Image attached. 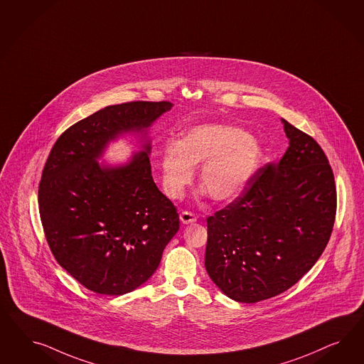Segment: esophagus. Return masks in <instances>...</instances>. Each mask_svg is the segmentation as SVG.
Here are the masks:
<instances>
[{
	"mask_svg": "<svg viewBox=\"0 0 364 364\" xmlns=\"http://www.w3.org/2000/svg\"><path fill=\"white\" fill-rule=\"evenodd\" d=\"M196 220H198V216L195 213L189 212V210H183L180 213V221L183 224H191V223H195Z\"/></svg>",
	"mask_w": 364,
	"mask_h": 364,
	"instance_id": "obj_1",
	"label": "esophagus"
}]
</instances>
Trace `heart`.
Masks as SVG:
<instances>
[{
    "instance_id": "obj_1",
    "label": "heart",
    "mask_w": 364,
    "mask_h": 364,
    "mask_svg": "<svg viewBox=\"0 0 364 364\" xmlns=\"http://www.w3.org/2000/svg\"><path fill=\"white\" fill-rule=\"evenodd\" d=\"M263 148L242 128L204 124L189 129L181 141L169 140L161 154L163 188L169 198H181L203 164L198 181L210 198L232 201L248 187L263 161Z\"/></svg>"
}]
</instances>
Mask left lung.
<instances>
[{
    "mask_svg": "<svg viewBox=\"0 0 364 364\" xmlns=\"http://www.w3.org/2000/svg\"><path fill=\"white\" fill-rule=\"evenodd\" d=\"M284 124L289 146L279 163L259 168L225 208L207 219L205 269L236 301L283 294L323 254L336 215V188L319 144Z\"/></svg>",
    "mask_w": 364,
    "mask_h": 364,
    "instance_id": "left-lung-1",
    "label": "left lung"
}]
</instances>
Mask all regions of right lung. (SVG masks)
Returning <instances> with one entry per match:
<instances>
[{"label":"right lung","instance_id":"add662e5","mask_svg":"<svg viewBox=\"0 0 364 364\" xmlns=\"http://www.w3.org/2000/svg\"><path fill=\"white\" fill-rule=\"evenodd\" d=\"M172 107H105L68 128L48 156L38 186L46 242L57 263L96 294L124 295L144 284L178 231L176 207L151 173L149 141L124 166L97 163L110 140L145 132Z\"/></svg>","mask_w":364,"mask_h":364}]
</instances>
